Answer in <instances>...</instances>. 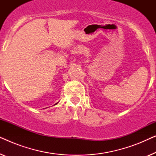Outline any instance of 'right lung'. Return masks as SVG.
<instances>
[{
	"label": "right lung",
	"mask_w": 156,
	"mask_h": 156,
	"mask_svg": "<svg viewBox=\"0 0 156 156\" xmlns=\"http://www.w3.org/2000/svg\"><path fill=\"white\" fill-rule=\"evenodd\" d=\"M57 104V103H56V104Z\"/></svg>",
	"instance_id": "1"
}]
</instances>
